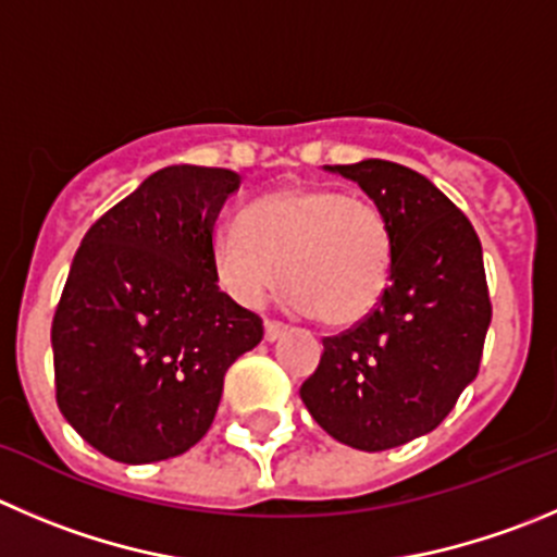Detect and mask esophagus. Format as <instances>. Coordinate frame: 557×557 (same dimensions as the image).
<instances>
[{
    "mask_svg": "<svg viewBox=\"0 0 557 557\" xmlns=\"http://www.w3.org/2000/svg\"><path fill=\"white\" fill-rule=\"evenodd\" d=\"M287 331L289 327L284 325V322H275V320L264 322V338H268V342H278V338H282Z\"/></svg>",
    "mask_w": 557,
    "mask_h": 557,
    "instance_id": "esophagus-1",
    "label": "esophagus"
}]
</instances>
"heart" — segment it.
Instances as JSON below:
<instances>
[{
  "label": "heart",
  "mask_w": 557,
  "mask_h": 557,
  "mask_svg": "<svg viewBox=\"0 0 557 557\" xmlns=\"http://www.w3.org/2000/svg\"><path fill=\"white\" fill-rule=\"evenodd\" d=\"M213 259L240 304H262L284 278L295 309L347 327L383 300L394 237L377 205L336 188L289 185L259 196L243 219L221 221Z\"/></svg>",
  "instance_id": "b5f03b06"
}]
</instances>
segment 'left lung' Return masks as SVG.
I'll return each mask as SVG.
<instances>
[{"instance_id":"8db88e82","label":"left lung","mask_w":557,"mask_h":557,"mask_svg":"<svg viewBox=\"0 0 557 557\" xmlns=\"http://www.w3.org/2000/svg\"><path fill=\"white\" fill-rule=\"evenodd\" d=\"M325 169L383 210L394 268L367 320L322 338L300 399L333 441L385 451L432 432L479 374L492 320L484 253L473 224L423 174L380 158Z\"/></svg>"}]
</instances>
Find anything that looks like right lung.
<instances>
[{
    "mask_svg": "<svg viewBox=\"0 0 557 557\" xmlns=\"http://www.w3.org/2000/svg\"><path fill=\"white\" fill-rule=\"evenodd\" d=\"M240 174L166 166L84 235L51 325L57 405L109 459L147 465L202 441L224 374L262 320L221 293L215 219Z\"/></svg>",
    "mask_w": 557,
    "mask_h": 557,
    "instance_id": "right-lung-1",
    "label": "right lung"
}]
</instances>
